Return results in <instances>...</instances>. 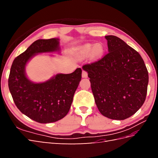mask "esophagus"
I'll list each match as a JSON object with an SVG mask.
<instances>
[{"mask_svg":"<svg viewBox=\"0 0 158 158\" xmlns=\"http://www.w3.org/2000/svg\"><path fill=\"white\" fill-rule=\"evenodd\" d=\"M82 77L83 78H87L88 77V73L85 70H83L82 71Z\"/></svg>","mask_w":158,"mask_h":158,"instance_id":"34e87169","label":"esophagus"}]
</instances>
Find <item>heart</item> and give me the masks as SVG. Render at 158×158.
I'll use <instances>...</instances> for the list:
<instances>
[{
	"label": "heart",
	"instance_id": "obj_1",
	"mask_svg": "<svg viewBox=\"0 0 158 158\" xmlns=\"http://www.w3.org/2000/svg\"><path fill=\"white\" fill-rule=\"evenodd\" d=\"M104 46L102 43H87L80 47L77 51V56L80 58H85L90 54L94 60H98L103 55Z\"/></svg>",
	"mask_w": 158,
	"mask_h": 158
}]
</instances>
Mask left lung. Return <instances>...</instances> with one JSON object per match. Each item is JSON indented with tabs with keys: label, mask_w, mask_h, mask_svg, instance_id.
I'll list each match as a JSON object with an SVG mask.
<instances>
[{
	"label": "left lung",
	"mask_w": 158,
	"mask_h": 158,
	"mask_svg": "<svg viewBox=\"0 0 158 158\" xmlns=\"http://www.w3.org/2000/svg\"><path fill=\"white\" fill-rule=\"evenodd\" d=\"M109 53L83 65L91 83L95 102L102 115L123 120L136 113L145 102L149 82L143 58L123 40L105 36Z\"/></svg>",
	"instance_id": "left-lung-1"
}]
</instances>
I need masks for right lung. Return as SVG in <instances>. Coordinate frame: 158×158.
<instances>
[{
    "mask_svg": "<svg viewBox=\"0 0 158 158\" xmlns=\"http://www.w3.org/2000/svg\"><path fill=\"white\" fill-rule=\"evenodd\" d=\"M58 39H39L13 60L8 80L16 106L29 118L41 123L55 122L69 113L81 79V69L70 74H57L43 83L26 77V64L37 53L59 52Z\"/></svg>",
    "mask_w": 158,
    "mask_h": 158,
    "instance_id": "obj_1",
    "label": "right lung"
}]
</instances>
